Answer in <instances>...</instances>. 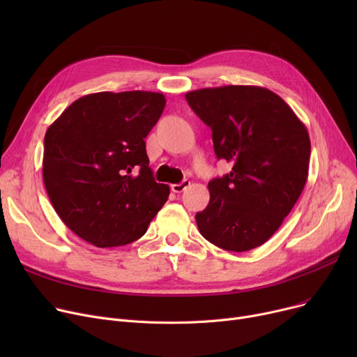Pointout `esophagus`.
I'll return each instance as SVG.
<instances>
[{
  "label": "esophagus",
  "mask_w": 357,
  "mask_h": 357,
  "mask_svg": "<svg viewBox=\"0 0 357 357\" xmlns=\"http://www.w3.org/2000/svg\"><path fill=\"white\" fill-rule=\"evenodd\" d=\"M190 185H191V182H190L188 179H183L181 183H174V185H171V190H172L175 194H181V192H183L186 188H190Z\"/></svg>",
  "instance_id": "1"
}]
</instances>
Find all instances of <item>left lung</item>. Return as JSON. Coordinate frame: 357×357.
Wrapping results in <instances>:
<instances>
[{
	"instance_id": "left-lung-1",
	"label": "left lung",
	"mask_w": 357,
	"mask_h": 357,
	"mask_svg": "<svg viewBox=\"0 0 357 357\" xmlns=\"http://www.w3.org/2000/svg\"><path fill=\"white\" fill-rule=\"evenodd\" d=\"M213 131L214 152L230 172L208 182L199 233L229 252L268 241L291 213L307 178L311 143L292 108L268 88L226 85L185 93Z\"/></svg>"
}]
</instances>
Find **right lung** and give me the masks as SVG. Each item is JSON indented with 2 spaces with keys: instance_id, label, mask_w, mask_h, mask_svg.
<instances>
[{
  "instance_id": "obj_1",
  "label": "right lung",
  "mask_w": 357,
  "mask_h": 357,
  "mask_svg": "<svg viewBox=\"0 0 357 357\" xmlns=\"http://www.w3.org/2000/svg\"><path fill=\"white\" fill-rule=\"evenodd\" d=\"M163 93L96 92L73 101L47 128L43 181L65 226L97 248L140 238L167 201L149 167L144 139Z\"/></svg>"
}]
</instances>
